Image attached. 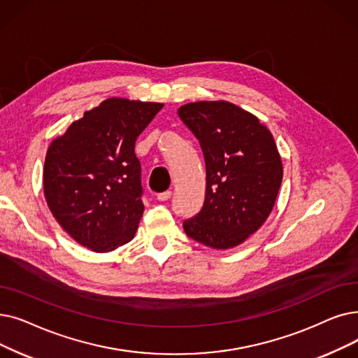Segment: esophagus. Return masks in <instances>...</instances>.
I'll list each match as a JSON object with an SVG mask.
<instances>
[{"instance_id":"esophagus-1","label":"esophagus","mask_w":358,"mask_h":358,"mask_svg":"<svg viewBox=\"0 0 358 358\" xmlns=\"http://www.w3.org/2000/svg\"><path fill=\"white\" fill-rule=\"evenodd\" d=\"M171 196H173V192H171V190H166V192H164V193H159L157 197H158V200H159V201H165V200L171 199Z\"/></svg>"}]
</instances>
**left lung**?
<instances>
[{
	"instance_id": "8db88e82",
	"label": "left lung",
	"mask_w": 358,
	"mask_h": 358,
	"mask_svg": "<svg viewBox=\"0 0 358 358\" xmlns=\"http://www.w3.org/2000/svg\"><path fill=\"white\" fill-rule=\"evenodd\" d=\"M178 117L196 136L206 165L203 206L182 222L185 234L217 250L236 247L266 221L281 187L273 136L225 101L182 105Z\"/></svg>"
}]
</instances>
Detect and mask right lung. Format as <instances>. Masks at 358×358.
Listing matches in <instances>:
<instances>
[{
  "instance_id": "1",
  "label": "right lung",
  "mask_w": 358,
  "mask_h": 358,
  "mask_svg": "<svg viewBox=\"0 0 358 358\" xmlns=\"http://www.w3.org/2000/svg\"><path fill=\"white\" fill-rule=\"evenodd\" d=\"M162 103L110 98L71 122L46 152L43 192L58 224L93 252L133 240L143 215L137 137Z\"/></svg>"
}]
</instances>
